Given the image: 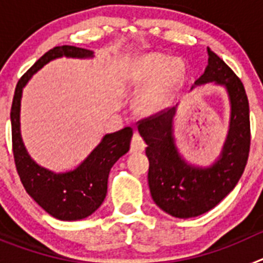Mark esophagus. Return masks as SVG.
I'll return each mask as SVG.
<instances>
[{"instance_id":"1","label":"esophagus","mask_w":263,"mask_h":263,"mask_svg":"<svg viewBox=\"0 0 263 263\" xmlns=\"http://www.w3.org/2000/svg\"><path fill=\"white\" fill-rule=\"evenodd\" d=\"M146 147V143L143 138L139 136V133H134L133 138H132V143H130V152L132 153H142Z\"/></svg>"}]
</instances>
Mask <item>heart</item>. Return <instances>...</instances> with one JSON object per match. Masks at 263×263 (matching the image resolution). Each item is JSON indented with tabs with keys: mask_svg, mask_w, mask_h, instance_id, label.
I'll use <instances>...</instances> for the list:
<instances>
[{
	"mask_svg": "<svg viewBox=\"0 0 263 263\" xmlns=\"http://www.w3.org/2000/svg\"><path fill=\"white\" fill-rule=\"evenodd\" d=\"M187 68L182 59H171L159 52L138 59L130 72V81L142 88L136 99V109L142 115H155L173 104L184 84Z\"/></svg>",
	"mask_w": 263,
	"mask_h": 263,
	"instance_id": "heart-1",
	"label": "heart"
}]
</instances>
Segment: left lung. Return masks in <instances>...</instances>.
Here are the masks:
<instances>
[{"instance_id":"8db88e82","label":"left lung","mask_w":263,"mask_h":263,"mask_svg":"<svg viewBox=\"0 0 263 263\" xmlns=\"http://www.w3.org/2000/svg\"><path fill=\"white\" fill-rule=\"evenodd\" d=\"M206 51L208 66L191 90L206 83L227 90L231 105L229 129L217 159L210 166H197L180 154L174 136L178 105L138 125L139 134L147 143V179L153 200L178 218L196 217L215 208L236 187L249 157V101L245 88L224 60L210 47Z\"/></svg>"}]
</instances>
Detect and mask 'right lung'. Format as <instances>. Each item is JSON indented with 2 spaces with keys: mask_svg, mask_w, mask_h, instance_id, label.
<instances>
[{
  "mask_svg": "<svg viewBox=\"0 0 263 263\" xmlns=\"http://www.w3.org/2000/svg\"><path fill=\"white\" fill-rule=\"evenodd\" d=\"M92 59L95 52L75 46H58L47 51L20 79L10 110L13 154L18 175L27 194L52 217L76 221L93 215L108 191V176L113 164L130 148L133 129L125 127L105 134L99 145L75 168L55 173L42 167L30 157L21 136V100L30 79L51 60L59 58Z\"/></svg>",
  "mask_w": 263,
  "mask_h": 263,
  "instance_id": "add662e5",
  "label": "right lung"
}]
</instances>
